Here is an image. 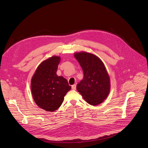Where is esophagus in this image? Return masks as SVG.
Returning a JSON list of instances; mask_svg holds the SVG:
<instances>
[{
  "label": "esophagus",
  "mask_w": 148,
  "mask_h": 148,
  "mask_svg": "<svg viewBox=\"0 0 148 148\" xmlns=\"http://www.w3.org/2000/svg\"><path fill=\"white\" fill-rule=\"evenodd\" d=\"M76 84H73V85H72V86H71V88H72V90H76Z\"/></svg>",
  "instance_id": "obj_1"
}]
</instances>
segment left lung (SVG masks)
I'll return each mask as SVG.
<instances>
[{
    "label": "left lung",
    "mask_w": 148,
    "mask_h": 148,
    "mask_svg": "<svg viewBox=\"0 0 148 148\" xmlns=\"http://www.w3.org/2000/svg\"><path fill=\"white\" fill-rule=\"evenodd\" d=\"M74 57L84 74L77 90L88 104L98 105L107 98L110 91V79L105 66L93 54L82 51L75 53Z\"/></svg>",
    "instance_id": "left-lung-1"
}]
</instances>
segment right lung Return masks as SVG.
Here are the masks:
<instances>
[{"label":"right lung","instance_id":"1","mask_svg":"<svg viewBox=\"0 0 148 148\" xmlns=\"http://www.w3.org/2000/svg\"><path fill=\"white\" fill-rule=\"evenodd\" d=\"M60 60V57L53 56L44 61L32 78L33 99L39 107L47 111L57 110L71 88L66 79L56 74Z\"/></svg>","mask_w":148,"mask_h":148}]
</instances>
